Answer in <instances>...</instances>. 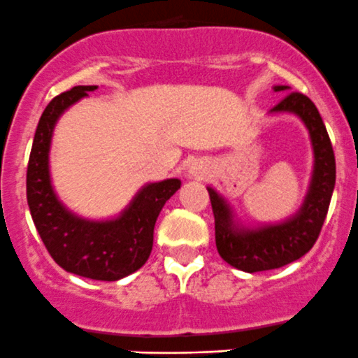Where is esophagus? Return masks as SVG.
Returning <instances> with one entry per match:
<instances>
[{
  "label": "esophagus",
  "mask_w": 358,
  "mask_h": 358,
  "mask_svg": "<svg viewBox=\"0 0 358 358\" xmlns=\"http://www.w3.org/2000/svg\"><path fill=\"white\" fill-rule=\"evenodd\" d=\"M187 176H189V178H198V179L203 178L205 176L203 165H201L200 162H193V164L187 167Z\"/></svg>",
  "instance_id": "34e87169"
}]
</instances>
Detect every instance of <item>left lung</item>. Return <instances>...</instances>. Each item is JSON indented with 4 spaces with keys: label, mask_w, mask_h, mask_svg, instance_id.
<instances>
[{
    "label": "left lung",
    "mask_w": 358,
    "mask_h": 358,
    "mask_svg": "<svg viewBox=\"0 0 358 358\" xmlns=\"http://www.w3.org/2000/svg\"><path fill=\"white\" fill-rule=\"evenodd\" d=\"M273 90L284 92L289 87L275 85ZM270 115L298 116L310 136L313 171L298 210L284 221L245 224L236 217L229 201L214 187L207 186L214 212L219 256L233 268L247 273L282 268L303 257L313 247L327 215L336 184L334 151L313 102L299 92H291L271 109Z\"/></svg>",
    "instance_id": "8db88e82"
}]
</instances>
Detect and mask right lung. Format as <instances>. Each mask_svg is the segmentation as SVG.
Listing matches in <instances>:
<instances>
[{
  "mask_svg": "<svg viewBox=\"0 0 358 358\" xmlns=\"http://www.w3.org/2000/svg\"><path fill=\"white\" fill-rule=\"evenodd\" d=\"M97 85H80L52 99L45 108L27 165V205L34 226L55 263L69 273L115 282L139 270L153 249V231L179 179L146 182L115 217L88 219L59 200L50 176V146L59 118Z\"/></svg>",
  "mask_w": 358,
  "mask_h": 358,
  "instance_id": "obj_1",
  "label": "right lung"
}]
</instances>
